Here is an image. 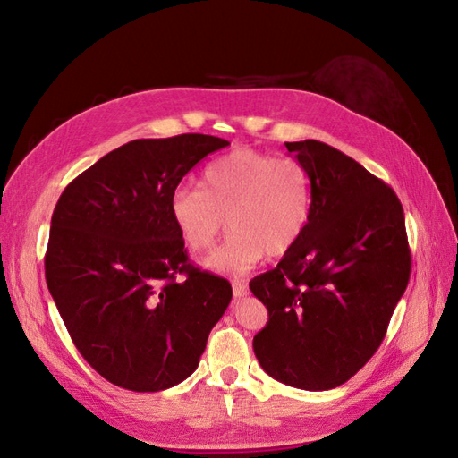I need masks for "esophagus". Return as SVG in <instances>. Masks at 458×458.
I'll use <instances>...</instances> for the list:
<instances>
[{
	"label": "esophagus",
	"instance_id": "esophagus-1",
	"mask_svg": "<svg viewBox=\"0 0 458 458\" xmlns=\"http://www.w3.org/2000/svg\"><path fill=\"white\" fill-rule=\"evenodd\" d=\"M233 296L234 298H242L248 294V284L244 281H233Z\"/></svg>",
	"mask_w": 458,
	"mask_h": 458
}]
</instances>
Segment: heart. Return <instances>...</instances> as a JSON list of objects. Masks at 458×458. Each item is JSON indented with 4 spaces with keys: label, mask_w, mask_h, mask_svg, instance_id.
Wrapping results in <instances>:
<instances>
[{
    "label": "heart",
    "mask_w": 458,
    "mask_h": 458,
    "mask_svg": "<svg viewBox=\"0 0 458 458\" xmlns=\"http://www.w3.org/2000/svg\"><path fill=\"white\" fill-rule=\"evenodd\" d=\"M313 185L298 158L239 148L204 170L202 189L182 185L170 197V217L192 252H208L229 227V241L206 259L225 275H242L266 256H283L306 231Z\"/></svg>",
    "instance_id": "heart-1"
}]
</instances>
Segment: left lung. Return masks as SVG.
Segmentation results:
<instances>
[{"mask_svg": "<svg viewBox=\"0 0 458 458\" xmlns=\"http://www.w3.org/2000/svg\"><path fill=\"white\" fill-rule=\"evenodd\" d=\"M313 185L310 224L275 269L250 281L269 318L254 353L271 378L332 390L377 353L411 276L397 195L327 143H284Z\"/></svg>", "mask_w": 458, "mask_h": 458, "instance_id": "1", "label": "left lung"}]
</instances>
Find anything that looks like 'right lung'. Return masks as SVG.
Masks as SVG:
<instances>
[{
    "label": "right lung",
    "mask_w": 458,
    "mask_h": 458,
    "mask_svg": "<svg viewBox=\"0 0 458 458\" xmlns=\"http://www.w3.org/2000/svg\"><path fill=\"white\" fill-rule=\"evenodd\" d=\"M227 145L202 133L130 141L72 179L55 206L47 288L78 352L108 382L160 392L199 367L233 290L192 266L170 197Z\"/></svg>",
    "instance_id": "right-lung-1"
}]
</instances>
